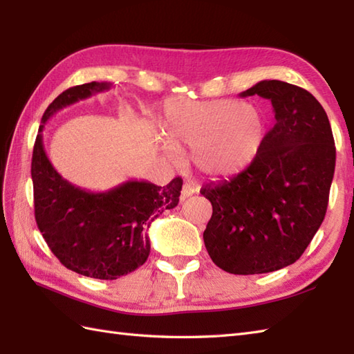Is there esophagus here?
<instances>
[{
  "label": "esophagus",
  "instance_id": "esophagus-1",
  "mask_svg": "<svg viewBox=\"0 0 354 354\" xmlns=\"http://www.w3.org/2000/svg\"><path fill=\"white\" fill-rule=\"evenodd\" d=\"M194 192H196V189H194L192 184L185 183L183 187V192H181V201H185L187 198H190Z\"/></svg>",
  "mask_w": 354,
  "mask_h": 354
}]
</instances>
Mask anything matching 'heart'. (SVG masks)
<instances>
[{
    "mask_svg": "<svg viewBox=\"0 0 354 354\" xmlns=\"http://www.w3.org/2000/svg\"><path fill=\"white\" fill-rule=\"evenodd\" d=\"M164 133L173 149L189 147L192 162L209 178H228L250 165L265 140V122L257 109L236 100L165 104Z\"/></svg>",
    "mask_w": 354,
    "mask_h": 354,
    "instance_id": "b5f03b06",
    "label": "heart"
}]
</instances>
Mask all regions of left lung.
<instances>
[{"instance_id":"8db88e82","label":"left lung","mask_w":354,"mask_h":354,"mask_svg":"<svg viewBox=\"0 0 354 354\" xmlns=\"http://www.w3.org/2000/svg\"><path fill=\"white\" fill-rule=\"evenodd\" d=\"M255 94L272 103L277 123L243 171L201 189L213 205L207 251L237 275L274 272L301 257L324 221L336 162L328 117L309 91L261 80L240 97Z\"/></svg>"}]
</instances>
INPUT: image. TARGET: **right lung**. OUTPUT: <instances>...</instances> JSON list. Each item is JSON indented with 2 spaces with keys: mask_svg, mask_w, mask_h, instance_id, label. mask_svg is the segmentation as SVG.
<instances>
[{
  "mask_svg": "<svg viewBox=\"0 0 354 354\" xmlns=\"http://www.w3.org/2000/svg\"><path fill=\"white\" fill-rule=\"evenodd\" d=\"M109 88L108 82H91L59 94L44 112L32 158L35 219L42 237L65 268L99 280H115L147 260V228L164 209L178 205L183 189L178 176L165 187L127 181L93 193L53 167L42 142L45 123L57 111Z\"/></svg>",
  "mask_w": 354,
  "mask_h": 354,
  "instance_id": "obj_1",
  "label": "right lung"
}]
</instances>
